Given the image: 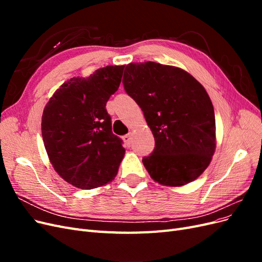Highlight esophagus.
<instances>
[{
  "instance_id": "34e87169",
  "label": "esophagus",
  "mask_w": 262,
  "mask_h": 262,
  "mask_svg": "<svg viewBox=\"0 0 262 262\" xmlns=\"http://www.w3.org/2000/svg\"><path fill=\"white\" fill-rule=\"evenodd\" d=\"M122 139L125 142L126 145H131V143H132V134L131 133L125 134V136H123Z\"/></svg>"
}]
</instances>
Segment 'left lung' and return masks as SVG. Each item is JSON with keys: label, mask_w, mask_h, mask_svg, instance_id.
Returning a JSON list of instances; mask_svg holds the SVG:
<instances>
[{"label": "left lung", "mask_w": 262, "mask_h": 262, "mask_svg": "<svg viewBox=\"0 0 262 262\" xmlns=\"http://www.w3.org/2000/svg\"><path fill=\"white\" fill-rule=\"evenodd\" d=\"M124 91L143 112L155 139L143 157L149 176L184 186L207 169L215 150V116L204 87L186 71L156 62L125 67Z\"/></svg>", "instance_id": "left-lung-1"}]
</instances>
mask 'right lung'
Wrapping results in <instances>:
<instances>
[{
	"label": "right lung",
	"mask_w": 262,
	"mask_h": 262,
	"mask_svg": "<svg viewBox=\"0 0 262 262\" xmlns=\"http://www.w3.org/2000/svg\"><path fill=\"white\" fill-rule=\"evenodd\" d=\"M124 66L73 77L46 105L41 133L47 154L59 175L90 190L114 180L125 149L112 131L106 104L121 83Z\"/></svg>",
	"instance_id": "1"
}]
</instances>
